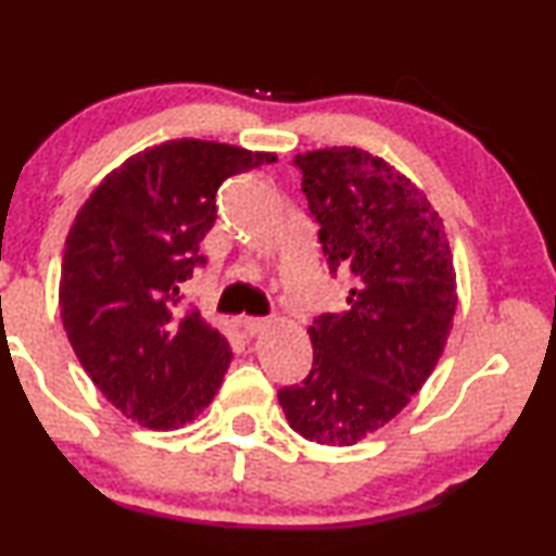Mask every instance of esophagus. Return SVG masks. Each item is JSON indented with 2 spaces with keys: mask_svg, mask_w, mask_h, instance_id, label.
Here are the masks:
<instances>
[{
  "mask_svg": "<svg viewBox=\"0 0 556 556\" xmlns=\"http://www.w3.org/2000/svg\"><path fill=\"white\" fill-rule=\"evenodd\" d=\"M239 325L244 327L249 334H256V332H262L264 327L269 325V319L267 317H249V315H244V317H239Z\"/></svg>",
  "mask_w": 556,
  "mask_h": 556,
  "instance_id": "34e87169",
  "label": "esophagus"
}]
</instances>
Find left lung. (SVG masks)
<instances>
[{"label": "left lung", "mask_w": 556, "mask_h": 556, "mask_svg": "<svg viewBox=\"0 0 556 556\" xmlns=\"http://www.w3.org/2000/svg\"><path fill=\"white\" fill-rule=\"evenodd\" d=\"M330 275L350 271L348 309L309 327L315 357L277 393L296 433L353 445L401 413L433 372L456 312V271L431 203L378 155H294Z\"/></svg>", "instance_id": "8db88e82"}]
</instances>
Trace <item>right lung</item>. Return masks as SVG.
<instances>
[{"instance_id":"obj_1","label":"right lung","mask_w":556,"mask_h":556,"mask_svg":"<svg viewBox=\"0 0 556 556\" xmlns=\"http://www.w3.org/2000/svg\"><path fill=\"white\" fill-rule=\"evenodd\" d=\"M277 155L181 138L115 168L77 211L62 254L60 312L67 340L100 393L155 431L191 424L214 401L229 342L184 307L181 285L206 264L226 178Z\"/></svg>"}]
</instances>
